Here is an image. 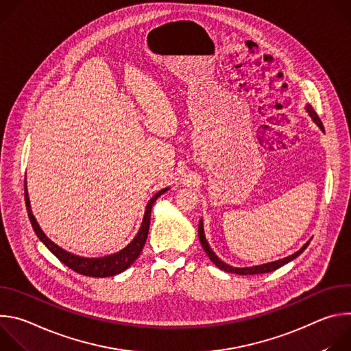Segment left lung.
<instances>
[{"mask_svg": "<svg viewBox=\"0 0 351 351\" xmlns=\"http://www.w3.org/2000/svg\"><path fill=\"white\" fill-rule=\"evenodd\" d=\"M306 111L308 112L310 118L318 125V128H319L322 132H325L324 125H322L319 117L317 115V112L313 110V107H311L310 104L306 106ZM198 239H199V243H202V245H203V248H204V252H206L207 256L210 257V260H211L219 269H222V271H225V272L237 274V275H257V274L272 272V271H275V269L283 267L285 264L293 261L294 258H297V257H298L300 254H302V253L304 252V250L308 247V244H310V241H311V239H310L302 248L298 250V252H295L294 254H291V256H289V257L280 258V260H278V261H272V263H267V264H261V265H253V267H243V268H239V267H232V265L223 263V261L213 252V248L210 247V244H208V241H207V239H206V234H204V223H203V219H199V223H198Z\"/></svg>", "mask_w": 351, "mask_h": 351, "instance_id": "8db88e82", "label": "left lung"}]
</instances>
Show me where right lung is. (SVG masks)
Returning <instances> with one entry per match:
<instances>
[{
  "label": "right lung",
  "instance_id": "right-lung-1",
  "mask_svg": "<svg viewBox=\"0 0 351 351\" xmlns=\"http://www.w3.org/2000/svg\"><path fill=\"white\" fill-rule=\"evenodd\" d=\"M167 190H169V187H165L162 190H160L158 193H156L149 202L145 206L144 210V215H143V221L140 225V229L137 232V234L133 237V240L123 247L119 252L114 253V254H107L103 257H82V256H76L73 253L66 252L62 247H60L58 244H56L53 240H49L45 233L43 232V229L40 228V225L37 223L33 213H32V206H30V199H29V193H27V182L25 179V199H26V210H27V215L30 219V223L33 226L34 233L37 234V237L40 239V241L51 252L62 264H65L66 267H69L72 271L80 274V275H86V276H94V278H107V276H114L118 275L121 272H123L125 269H128L140 256L141 250L145 244L147 240V234H148V228H149V218H152V208L153 204L156 203V199L164 194Z\"/></svg>",
  "mask_w": 351,
  "mask_h": 351
}]
</instances>
